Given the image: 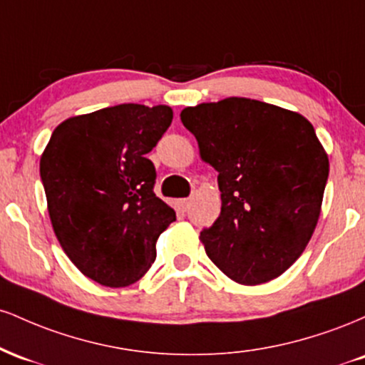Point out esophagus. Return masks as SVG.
<instances>
[{
    "label": "esophagus",
    "instance_id": "1",
    "mask_svg": "<svg viewBox=\"0 0 365 365\" xmlns=\"http://www.w3.org/2000/svg\"><path fill=\"white\" fill-rule=\"evenodd\" d=\"M188 206H190V199H180L178 200V207L182 209V211H187Z\"/></svg>",
    "mask_w": 365,
    "mask_h": 365
}]
</instances>
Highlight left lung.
<instances>
[{
	"label": "left lung",
	"mask_w": 365,
	"mask_h": 365,
	"mask_svg": "<svg viewBox=\"0 0 365 365\" xmlns=\"http://www.w3.org/2000/svg\"><path fill=\"white\" fill-rule=\"evenodd\" d=\"M180 118L217 171L221 212L199 237L207 257L240 284L278 278L311 240L328 182L311 121L247 98L188 106Z\"/></svg>",
	"instance_id": "left-lung-1"
}]
</instances>
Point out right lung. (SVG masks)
Masks as SVG:
<instances>
[{"label":"right lung","mask_w":365,"mask_h":365,"mask_svg":"<svg viewBox=\"0 0 365 365\" xmlns=\"http://www.w3.org/2000/svg\"><path fill=\"white\" fill-rule=\"evenodd\" d=\"M171 120L165 104L103 108L61 121L41 156L54 235L78 271L104 287L139 282L177 220L154 194L156 170L145 158Z\"/></svg>","instance_id":"add662e5"}]
</instances>
